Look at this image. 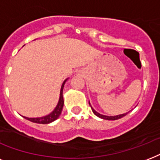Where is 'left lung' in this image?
Returning a JSON list of instances; mask_svg holds the SVG:
<instances>
[{
    "label": "left lung",
    "instance_id": "8db88e82",
    "mask_svg": "<svg viewBox=\"0 0 160 160\" xmlns=\"http://www.w3.org/2000/svg\"><path fill=\"white\" fill-rule=\"evenodd\" d=\"M90 103V102H89ZM90 107H91V105H90ZM91 109H92V111L93 113L96 115V116L100 117V118H101V119H108V120H115V119H120V118H122V117H124V115H126L127 113H125V114H119V115H115V116H107V115H103V114H100V113H98V112H96L95 110V109H93L92 107H91Z\"/></svg>",
    "mask_w": 160,
    "mask_h": 160
}]
</instances>
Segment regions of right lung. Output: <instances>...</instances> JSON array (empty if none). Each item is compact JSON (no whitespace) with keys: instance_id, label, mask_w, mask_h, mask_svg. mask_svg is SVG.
Masks as SVG:
<instances>
[{"instance_id":"1","label":"right lung","mask_w":160,"mask_h":160,"mask_svg":"<svg viewBox=\"0 0 160 160\" xmlns=\"http://www.w3.org/2000/svg\"><path fill=\"white\" fill-rule=\"evenodd\" d=\"M68 79L64 80L61 88H60V99H59V102H58L57 105L53 111L51 112V114H47L46 116L39 117V118H28V117H24L25 119H28L30 121L33 122V123H37V124H50L51 122L55 121V119H57L60 116V114H61L62 111L63 105H64V100H63V89H64V85L65 83L66 82V80Z\"/></svg>"}]
</instances>
